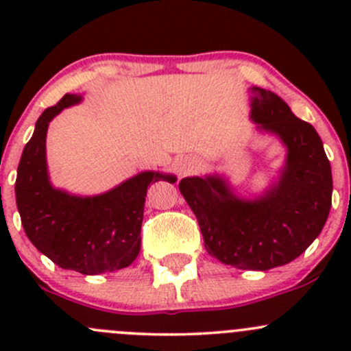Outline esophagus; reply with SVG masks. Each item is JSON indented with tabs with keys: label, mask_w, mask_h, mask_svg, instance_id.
Masks as SVG:
<instances>
[{
	"label": "esophagus",
	"mask_w": 351,
	"mask_h": 351,
	"mask_svg": "<svg viewBox=\"0 0 351 351\" xmlns=\"http://www.w3.org/2000/svg\"><path fill=\"white\" fill-rule=\"evenodd\" d=\"M198 168V161L195 158H182L176 161V171H178L180 176H186V175H192L193 171H197Z\"/></svg>",
	"instance_id": "34e87169"
}]
</instances>
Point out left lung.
<instances>
[{"label":"left lung","instance_id":"8db88e82","mask_svg":"<svg viewBox=\"0 0 351 351\" xmlns=\"http://www.w3.org/2000/svg\"><path fill=\"white\" fill-rule=\"evenodd\" d=\"M250 120L285 147L277 178L239 195L224 175L186 176L180 192L195 214L205 247L221 263L265 271L290 263L323 231L331 208V165L311 123L274 91L253 86Z\"/></svg>","mask_w":351,"mask_h":351}]
</instances>
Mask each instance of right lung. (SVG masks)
<instances>
[{
	"mask_svg": "<svg viewBox=\"0 0 351 351\" xmlns=\"http://www.w3.org/2000/svg\"><path fill=\"white\" fill-rule=\"evenodd\" d=\"M81 101L83 95L67 93L38 117L20 159L15 195L25 234L42 254L64 270L100 275L136 260L147 186L159 180L175 183L176 176L141 171L107 192L86 197L52 185L45 151L49 123Z\"/></svg>",
	"mask_w": 351,
	"mask_h": 351,
	"instance_id": "obj_1",
	"label": "right lung"
}]
</instances>
